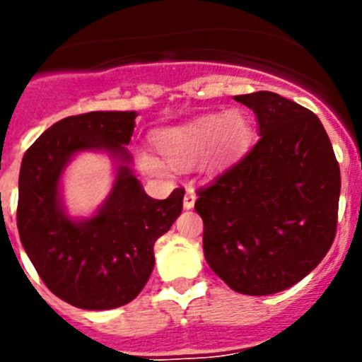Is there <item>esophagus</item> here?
I'll use <instances>...</instances> for the list:
<instances>
[{
    "instance_id": "34e87169",
    "label": "esophagus",
    "mask_w": 362,
    "mask_h": 362,
    "mask_svg": "<svg viewBox=\"0 0 362 362\" xmlns=\"http://www.w3.org/2000/svg\"><path fill=\"white\" fill-rule=\"evenodd\" d=\"M194 204H196V192L192 190V188H188L187 194H185V199H183V206L187 210L194 209Z\"/></svg>"
}]
</instances>
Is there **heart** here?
Returning a JSON list of instances; mask_svg holds the SVG:
<instances>
[{"label":"heart","instance_id":"b5f03b06","mask_svg":"<svg viewBox=\"0 0 362 362\" xmlns=\"http://www.w3.org/2000/svg\"><path fill=\"white\" fill-rule=\"evenodd\" d=\"M252 139V121L239 108L214 112L168 127L156 134V145L164 159L145 148L136 150V161L145 174L165 177L174 168H188L201 159L206 170L219 168L238 158Z\"/></svg>","mask_w":362,"mask_h":362}]
</instances>
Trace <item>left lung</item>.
<instances>
[{
    "label": "left lung",
    "instance_id": "1",
    "mask_svg": "<svg viewBox=\"0 0 362 362\" xmlns=\"http://www.w3.org/2000/svg\"><path fill=\"white\" fill-rule=\"evenodd\" d=\"M259 141L197 192L209 267L245 296L283 292L317 267L337 228L341 172L319 117L274 92L233 95Z\"/></svg>",
    "mask_w": 362,
    "mask_h": 362
}]
</instances>
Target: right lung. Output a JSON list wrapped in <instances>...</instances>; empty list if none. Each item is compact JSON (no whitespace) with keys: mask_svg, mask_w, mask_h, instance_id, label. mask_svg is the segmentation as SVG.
Returning a JSON list of instances; mask_svg holds the SVG:
<instances>
[{"mask_svg":"<svg viewBox=\"0 0 362 362\" xmlns=\"http://www.w3.org/2000/svg\"><path fill=\"white\" fill-rule=\"evenodd\" d=\"M137 112H88L57 121L25 152L19 170L18 230L47 288L83 310H112L136 299L153 270V243L183 210V188L152 199L134 175L127 146ZM79 151L111 156L117 177L94 216L70 218L61 177Z\"/></svg>","mask_w":362,"mask_h":362,"instance_id":"right-lung-1","label":"right lung"}]
</instances>
